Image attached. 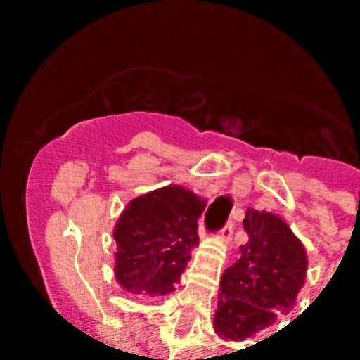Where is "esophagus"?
I'll list each match as a JSON object with an SVG mask.
<instances>
[{"label": "esophagus", "instance_id": "obj_1", "mask_svg": "<svg viewBox=\"0 0 360 360\" xmlns=\"http://www.w3.org/2000/svg\"><path fill=\"white\" fill-rule=\"evenodd\" d=\"M232 231H234L232 224H227L224 229H221V231L218 232V238L221 241H225V243H229V240H231V236H232Z\"/></svg>", "mask_w": 360, "mask_h": 360}]
</instances>
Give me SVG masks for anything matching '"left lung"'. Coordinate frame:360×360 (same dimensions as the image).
<instances>
[{
	"instance_id": "left-lung-1",
	"label": "left lung",
	"mask_w": 360,
	"mask_h": 360,
	"mask_svg": "<svg viewBox=\"0 0 360 360\" xmlns=\"http://www.w3.org/2000/svg\"><path fill=\"white\" fill-rule=\"evenodd\" d=\"M243 227L249 241L219 281L214 332L225 341H245L288 314L307 279V250L285 219L247 209Z\"/></svg>"
}]
</instances>
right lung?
Returning <instances> with one entry per match:
<instances>
[{
  "label": "right lung",
  "instance_id": "add662e5",
  "mask_svg": "<svg viewBox=\"0 0 360 360\" xmlns=\"http://www.w3.org/2000/svg\"><path fill=\"white\" fill-rule=\"evenodd\" d=\"M207 200L182 186L136 196L113 229L115 279L142 297L169 294L198 245V218Z\"/></svg>",
  "mask_w": 360,
  "mask_h": 360
}]
</instances>
